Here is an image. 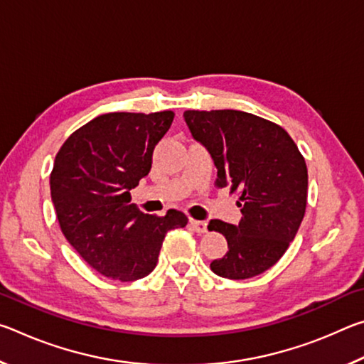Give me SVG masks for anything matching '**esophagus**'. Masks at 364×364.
Wrapping results in <instances>:
<instances>
[{"instance_id": "esophagus-1", "label": "esophagus", "mask_w": 364, "mask_h": 364, "mask_svg": "<svg viewBox=\"0 0 364 364\" xmlns=\"http://www.w3.org/2000/svg\"><path fill=\"white\" fill-rule=\"evenodd\" d=\"M189 226L193 228V230H194L196 232H199V234H204V232H207V223H205V221L189 220Z\"/></svg>"}]
</instances>
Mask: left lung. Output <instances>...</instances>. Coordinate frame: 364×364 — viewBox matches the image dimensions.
Here are the masks:
<instances>
[{
    "label": "left lung",
    "instance_id": "8db88e82",
    "mask_svg": "<svg viewBox=\"0 0 364 364\" xmlns=\"http://www.w3.org/2000/svg\"><path fill=\"white\" fill-rule=\"evenodd\" d=\"M196 141L210 152L217 188L237 193L239 225L210 220L208 231L228 241L223 258L210 263L215 274L249 279L284 255L306 208L305 159L284 128L242 110H186Z\"/></svg>",
    "mask_w": 364,
    "mask_h": 364
}]
</instances>
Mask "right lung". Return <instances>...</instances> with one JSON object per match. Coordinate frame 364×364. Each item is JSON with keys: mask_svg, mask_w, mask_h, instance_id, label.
Returning <instances> with one entry per match:
<instances>
[{"mask_svg": "<svg viewBox=\"0 0 364 364\" xmlns=\"http://www.w3.org/2000/svg\"><path fill=\"white\" fill-rule=\"evenodd\" d=\"M175 114L110 112L73 132L54 160L49 184L60 231L106 278L136 281L156 268L165 234L188 225L183 212L143 213L130 191L149 173L154 147Z\"/></svg>", "mask_w": 364, "mask_h": 364, "instance_id": "obj_1", "label": "right lung"}]
</instances>
